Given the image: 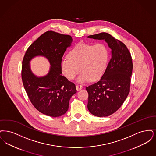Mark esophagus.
I'll return each mask as SVG.
<instances>
[{"label": "esophagus", "mask_w": 156, "mask_h": 156, "mask_svg": "<svg viewBox=\"0 0 156 156\" xmlns=\"http://www.w3.org/2000/svg\"><path fill=\"white\" fill-rule=\"evenodd\" d=\"M76 90H77V91H79V90H80L81 89H82L83 86H82L81 85H80V84H77V85L76 86Z\"/></svg>", "instance_id": "obj_1"}]
</instances>
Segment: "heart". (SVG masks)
I'll return each mask as SVG.
<instances>
[{"instance_id":"b5f03b06","label":"heart","mask_w":156,"mask_h":156,"mask_svg":"<svg viewBox=\"0 0 156 156\" xmlns=\"http://www.w3.org/2000/svg\"><path fill=\"white\" fill-rule=\"evenodd\" d=\"M68 58L61 62L62 72L67 78L74 79L80 70L78 82L96 81L101 77L107 66L108 49L101 43L94 45L80 42L70 50Z\"/></svg>"}]
</instances>
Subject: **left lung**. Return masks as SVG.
I'll list each match as a JSON object with an SVG mask.
<instances>
[{
	"mask_svg": "<svg viewBox=\"0 0 156 156\" xmlns=\"http://www.w3.org/2000/svg\"><path fill=\"white\" fill-rule=\"evenodd\" d=\"M89 38L104 40L111 49V58L101 78L86 87L87 108L98 117L108 116L121 107L129 94L133 63L126 46L107 33L89 35Z\"/></svg>",
	"mask_w": 156,
	"mask_h": 156,
	"instance_id": "obj_1",
	"label": "left lung"
}]
</instances>
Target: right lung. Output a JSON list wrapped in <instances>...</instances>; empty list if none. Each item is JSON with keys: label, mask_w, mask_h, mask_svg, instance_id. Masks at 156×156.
<instances>
[{"label": "right lung", "mask_w": 156, "mask_h": 156, "mask_svg": "<svg viewBox=\"0 0 156 156\" xmlns=\"http://www.w3.org/2000/svg\"><path fill=\"white\" fill-rule=\"evenodd\" d=\"M70 35L48 31L28 47L21 68L23 86L34 107L45 115L58 117L69 108L71 97L77 92L75 84L62 75L61 62L72 42ZM46 57L51 66L47 75L38 77L32 72L29 62L34 57Z\"/></svg>", "instance_id": "obj_1"}]
</instances>
